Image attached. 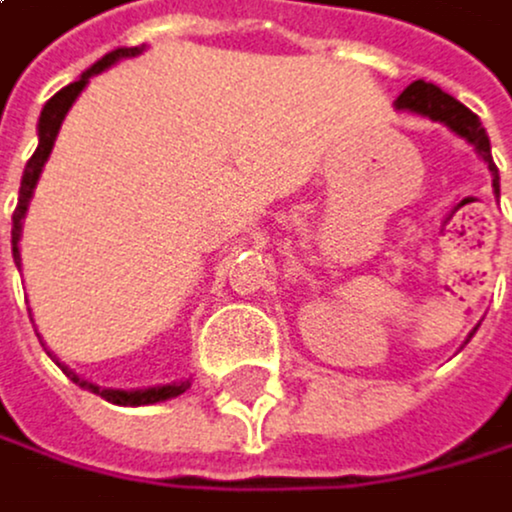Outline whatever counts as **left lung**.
Here are the masks:
<instances>
[{
	"label": "left lung",
	"instance_id": "obj_1",
	"mask_svg": "<svg viewBox=\"0 0 512 512\" xmlns=\"http://www.w3.org/2000/svg\"><path fill=\"white\" fill-rule=\"evenodd\" d=\"M396 109H409V112H422V116L434 119V122H444L450 125L459 138H466L469 144H475V150L482 153L491 176H494V191L500 194V182H497V166L491 160V144H488V135L482 122H478V116L472 109H466L459 100H453L450 94H444L437 84H428V81H412L400 100H396Z\"/></svg>",
	"mask_w": 512,
	"mask_h": 512
}]
</instances>
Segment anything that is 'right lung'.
<instances>
[{"label":"right lung","mask_w":512,"mask_h":512,"mask_svg":"<svg viewBox=\"0 0 512 512\" xmlns=\"http://www.w3.org/2000/svg\"><path fill=\"white\" fill-rule=\"evenodd\" d=\"M138 53H141L138 46L112 49L109 56H103L97 65H90L75 84L62 87L59 94L43 106V112H40V128H37V131H40V144H37V150H34V157H30V160H27V166H24L21 191H18V207H15V213H12V254H15L18 267H21L18 239H21V220H24V210H27L30 194H34V185H37V179H40V169H43V163H46V157H49V150H53V141H56V135H59V125H62V119H65V112L71 109V103H75V97L84 90V84H87V78H90V75H100V71H103V68H109L112 62H119V59H125V56H138ZM62 371H65V368H62ZM65 374H68L75 384L90 387L94 393H100L103 400L116 403V406H150V403L169 400V396H179V393H185V387H188V384H166V387H150V390H100V387H94V384L81 381V377H75L71 371H65Z\"/></svg>","instance_id":"add662e5"}]
</instances>
